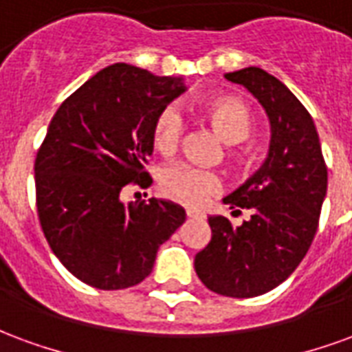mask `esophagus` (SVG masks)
Here are the masks:
<instances>
[{"mask_svg":"<svg viewBox=\"0 0 352 352\" xmlns=\"http://www.w3.org/2000/svg\"><path fill=\"white\" fill-rule=\"evenodd\" d=\"M186 217H188V219H201L204 214L199 213V211H196V209H186Z\"/></svg>","mask_w":352,"mask_h":352,"instance_id":"esophagus-1","label":"esophagus"}]
</instances>
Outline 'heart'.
<instances>
[{
	"instance_id": "heart-1",
	"label": "heart",
	"mask_w": 352,
	"mask_h": 352,
	"mask_svg": "<svg viewBox=\"0 0 352 352\" xmlns=\"http://www.w3.org/2000/svg\"><path fill=\"white\" fill-rule=\"evenodd\" d=\"M196 113L211 130L224 141L228 148V158L236 168L243 169L251 164L252 154L249 148L236 146L251 135V109L247 103L234 96H211L199 101ZM184 124L181 115L173 107H164L154 116L153 145L160 154H173L183 138ZM158 188L166 198L183 206H198L207 196L221 188V179L213 171L194 168L188 164H175L162 169L158 177Z\"/></svg>"
}]
</instances>
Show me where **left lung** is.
Wrapping results in <instances>:
<instances>
[{"label": "left lung", "instance_id": "8db88e82", "mask_svg": "<svg viewBox=\"0 0 352 352\" xmlns=\"http://www.w3.org/2000/svg\"><path fill=\"white\" fill-rule=\"evenodd\" d=\"M224 77L260 101L272 141L262 168L222 199L234 214L251 209V219L234 228L226 217H209L211 241L196 254L194 267L217 294L254 298L279 287L309 251L328 169L313 118L279 79L260 67Z\"/></svg>", "mask_w": 352, "mask_h": 352}]
</instances>
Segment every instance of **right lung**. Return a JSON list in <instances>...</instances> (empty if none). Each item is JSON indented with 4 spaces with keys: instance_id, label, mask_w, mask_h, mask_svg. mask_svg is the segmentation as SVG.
Segmentation results:
<instances>
[{
    "instance_id": "add662e5",
    "label": "right lung",
    "mask_w": 352,
    "mask_h": 352,
    "mask_svg": "<svg viewBox=\"0 0 352 352\" xmlns=\"http://www.w3.org/2000/svg\"><path fill=\"white\" fill-rule=\"evenodd\" d=\"M186 88L181 77L113 64L60 105L35 158L43 234L77 279L100 290L138 285L156 252L186 219L166 199L124 204L128 186L146 188L154 116Z\"/></svg>"
}]
</instances>
